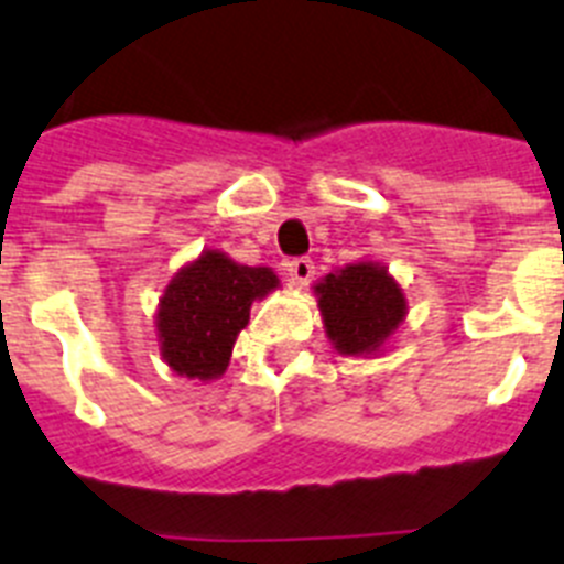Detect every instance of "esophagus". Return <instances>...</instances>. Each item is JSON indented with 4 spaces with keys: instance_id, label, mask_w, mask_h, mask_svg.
Segmentation results:
<instances>
[{
    "instance_id": "esophagus-1",
    "label": "esophagus",
    "mask_w": 564,
    "mask_h": 564,
    "mask_svg": "<svg viewBox=\"0 0 564 564\" xmlns=\"http://www.w3.org/2000/svg\"><path fill=\"white\" fill-rule=\"evenodd\" d=\"M283 269H286L292 286H306L315 278V263H312V258H292V261L283 263Z\"/></svg>"
}]
</instances>
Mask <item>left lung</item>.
I'll return each instance as SVG.
<instances>
[{
  "label": "left lung",
  "mask_w": 564,
  "mask_h": 564,
  "mask_svg": "<svg viewBox=\"0 0 564 564\" xmlns=\"http://www.w3.org/2000/svg\"><path fill=\"white\" fill-rule=\"evenodd\" d=\"M323 326L340 355L380 351L405 317V297L386 267L364 261L332 272L315 286Z\"/></svg>",
  "instance_id": "8db88e82"
}]
</instances>
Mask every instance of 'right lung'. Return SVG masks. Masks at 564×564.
Masks as SVG:
<instances>
[{"label":"right lung","instance_id":"obj_1","mask_svg":"<svg viewBox=\"0 0 564 564\" xmlns=\"http://www.w3.org/2000/svg\"><path fill=\"white\" fill-rule=\"evenodd\" d=\"M275 286L269 267H241L218 249L187 263L164 289L155 315L166 366L189 380L224 375L252 301Z\"/></svg>","mask_w":564,"mask_h":564}]
</instances>
